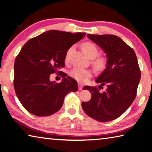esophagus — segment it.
Here are the masks:
<instances>
[{
    "label": "esophagus",
    "mask_w": 152,
    "mask_h": 152,
    "mask_svg": "<svg viewBox=\"0 0 152 152\" xmlns=\"http://www.w3.org/2000/svg\"><path fill=\"white\" fill-rule=\"evenodd\" d=\"M82 88H83V86H82V84L79 83L78 84V89H79V90H82Z\"/></svg>",
    "instance_id": "obj_1"
}]
</instances>
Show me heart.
<instances>
[{"mask_svg": "<svg viewBox=\"0 0 152 152\" xmlns=\"http://www.w3.org/2000/svg\"><path fill=\"white\" fill-rule=\"evenodd\" d=\"M82 49L90 58H94L97 56L98 54V51L96 46L94 44L89 42L82 44ZM70 50L71 49H69L66 52V54L65 61L66 62L68 61V56ZM94 65L98 70H102L106 66V60L102 57L98 58L97 59H96L94 61ZM92 74L93 72L90 69L83 68H75L70 72V76L74 80H76L77 82H80V83H84V82L88 81V80L90 77H92Z\"/></svg>", "mask_w": 152, "mask_h": 152, "instance_id": "heart-1", "label": "heart"}]
</instances>
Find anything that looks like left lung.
Segmentation results:
<instances>
[{
	"label": "left lung",
	"mask_w": 152,
	"mask_h": 152,
	"mask_svg": "<svg viewBox=\"0 0 152 152\" xmlns=\"http://www.w3.org/2000/svg\"><path fill=\"white\" fill-rule=\"evenodd\" d=\"M88 38L106 54V68L96 80L103 93L96 87L85 86L92 98L82 107L88 116L98 122H109L120 117L131 106L136 96L141 72L136 53L120 37L111 34H88Z\"/></svg>",
	"instance_id": "8db88e82"
}]
</instances>
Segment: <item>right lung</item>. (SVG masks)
<instances>
[{"instance_id":"obj_1","label":"right lung","mask_w":152,"mask_h":152,"mask_svg":"<svg viewBox=\"0 0 152 152\" xmlns=\"http://www.w3.org/2000/svg\"><path fill=\"white\" fill-rule=\"evenodd\" d=\"M85 35V32L73 34L51 30L31 38L23 46L14 64V87L27 111L37 116H48L61 108L69 92L78 90L75 80L60 70L64 67L69 48ZM55 72L61 74L60 83L49 80L50 74Z\"/></svg>"}]
</instances>
